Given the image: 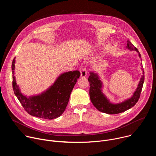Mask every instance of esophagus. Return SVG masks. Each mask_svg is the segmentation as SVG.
Wrapping results in <instances>:
<instances>
[{
	"mask_svg": "<svg viewBox=\"0 0 156 156\" xmlns=\"http://www.w3.org/2000/svg\"><path fill=\"white\" fill-rule=\"evenodd\" d=\"M80 72L81 77H85L87 75V71L85 67H81L80 69Z\"/></svg>",
	"mask_w": 156,
	"mask_h": 156,
	"instance_id": "34e87169",
	"label": "esophagus"
}]
</instances>
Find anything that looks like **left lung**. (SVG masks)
Masks as SVG:
<instances>
[{"label":"left lung","mask_w":156,"mask_h":156,"mask_svg":"<svg viewBox=\"0 0 156 156\" xmlns=\"http://www.w3.org/2000/svg\"><path fill=\"white\" fill-rule=\"evenodd\" d=\"M126 48L130 50H135L138 52L139 56L141 58V54H140L138 49L135 47L128 39L127 41ZM141 67L142 70H143V75H142L138 86L134 94H133V96L125 102L117 104H113L109 102V101L101 92V89L102 87V83L99 79L98 75L93 72H90V75L89 76L88 78V81L90 83V96L94 106L101 112L108 114H119L125 112V111L134 106L140 98V94L144 81V69L143 68V66H141Z\"/></svg>","instance_id":"1"}]
</instances>
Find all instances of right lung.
<instances>
[{"label": "right lung", "mask_w": 156, "mask_h": 156, "mask_svg": "<svg viewBox=\"0 0 156 156\" xmlns=\"http://www.w3.org/2000/svg\"><path fill=\"white\" fill-rule=\"evenodd\" d=\"M15 58L12 64V87L14 94L27 112L32 116L52 120L60 117L69 101L70 94L80 76L78 70L61 75L45 93L29 98L21 94L14 76Z\"/></svg>", "instance_id": "right-lung-1"}]
</instances>
